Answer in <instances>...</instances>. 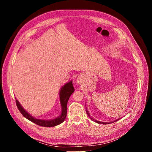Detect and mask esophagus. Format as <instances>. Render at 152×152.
Masks as SVG:
<instances>
[{"mask_svg":"<svg viewBox=\"0 0 152 152\" xmlns=\"http://www.w3.org/2000/svg\"><path fill=\"white\" fill-rule=\"evenodd\" d=\"M81 82V77L80 76H79V77H77V83L78 84H80Z\"/></svg>","mask_w":152,"mask_h":152,"instance_id":"1","label":"esophagus"}]
</instances>
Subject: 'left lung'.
I'll list each match as a JSON object with an SVG mask.
<instances>
[{
    "label": "left lung",
    "instance_id": "obj_1",
    "mask_svg": "<svg viewBox=\"0 0 152 152\" xmlns=\"http://www.w3.org/2000/svg\"><path fill=\"white\" fill-rule=\"evenodd\" d=\"M86 113H87V115H88L89 116V118L91 119V120H92V121H94V122H95V123H99V124H110V123H114V122H116V121H118L119 119H116V120H115V121H111V122H109V123H105V122H102V121H97V120H96V119H94V118H92V116H90V114L89 113V112H88V111H87V110L86 109Z\"/></svg>",
    "mask_w": 152,
    "mask_h": 152
}]
</instances>
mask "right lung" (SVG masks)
<instances>
[{
  "label": "right lung",
  "mask_w": 152,
  "mask_h": 152,
  "mask_svg": "<svg viewBox=\"0 0 152 152\" xmlns=\"http://www.w3.org/2000/svg\"><path fill=\"white\" fill-rule=\"evenodd\" d=\"M72 83H73V81H70L66 84H64L61 87V89L60 90L59 97L61 107V111L60 115L57 118L52 119H41L34 118L27 112L25 110V108L21 106L19 101L15 98L17 106L24 117L28 119V120L31 121V122H33L39 126L43 127H53L60 124L65 121V119L66 118L67 113L68 101L69 99V97L71 96V95L75 91V89Z\"/></svg>",
  "instance_id": "right-lung-1"
}]
</instances>
